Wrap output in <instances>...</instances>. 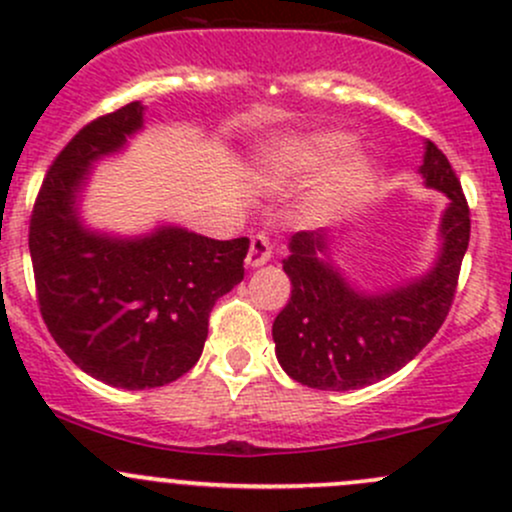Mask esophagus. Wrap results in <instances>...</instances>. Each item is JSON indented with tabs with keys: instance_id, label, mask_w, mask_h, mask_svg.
<instances>
[{
	"instance_id": "1",
	"label": "esophagus",
	"mask_w": 512,
	"mask_h": 512,
	"mask_svg": "<svg viewBox=\"0 0 512 512\" xmlns=\"http://www.w3.org/2000/svg\"><path fill=\"white\" fill-rule=\"evenodd\" d=\"M269 257H272V245H269L267 235H255L250 240V250H247L245 265L247 267H262L267 265Z\"/></svg>"
}]
</instances>
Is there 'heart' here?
<instances>
[{"label": "heart", "instance_id": "1", "mask_svg": "<svg viewBox=\"0 0 512 512\" xmlns=\"http://www.w3.org/2000/svg\"><path fill=\"white\" fill-rule=\"evenodd\" d=\"M347 145H350V136L340 131L301 133V136L279 138L265 145L257 155V165L269 179H277V182H299L323 167L313 187L308 189L303 213L308 221L328 223L350 211L367 192L374 177L372 162L364 155L350 153L334 160L335 156L345 153Z\"/></svg>", "mask_w": 512, "mask_h": 512}]
</instances>
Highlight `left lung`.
<instances>
[{
	"label": "left lung",
	"instance_id": "8db88e82",
	"mask_svg": "<svg viewBox=\"0 0 512 512\" xmlns=\"http://www.w3.org/2000/svg\"><path fill=\"white\" fill-rule=\"evenodd\" d=\"M425 184L449 199L440 252L420 279L367 294L333 265L335 235L301 230L289 240L284 272L291 299L272 325L274 350L294 381L320 391H352L386 379L435 338L445 323L469 247V206L457 174L435 143H425Z\"/></svg>",
	"mask_w": 512,
	"mask_h": 512
}]
</instances>
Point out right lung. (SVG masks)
<instances>
[{"mask_svg": "<svg viewBox=\"0 0 512 512\" xmlns=\"http://www.w3.org/2000/svg\"><path fill=\"white\" fill-rule=\"evenodd\" d=\"M140 101L87 123L43 179L28 228L38 306L82 372L119 389L165 386L199 362L213 303L243 282L250 240H213L179 226L136 238L87 228L92 165L143 128Z\"/></svg>", "mask_w": 512, "mask_h": 512, "instance_id": "obj_1", "label": "right lung"}]
</instances>
